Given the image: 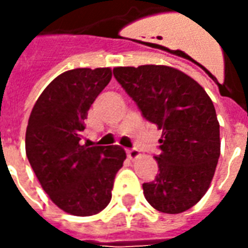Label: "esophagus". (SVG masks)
<instances>
[{
    "instance_id": "esophagus-1",
    "label": "esophagus",
    "mask_w": 248,
    "mask_h": 248,
    "mask_svg": "<svg viewBox=\"0 0 248 248\" xmlns=\"http://www.w3.org/2000/svg\"><path fill=\"white\" fill-rule=\"evenodd\" d=\"M126 154H127V156H129L131 161H135L137 158H140V153L137 149H130V150L126 151Z\"/></svg>"
}]
</instances>
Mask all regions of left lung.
<instances>
[{
  "mask_svg": "<svg viewBox=\"0 0 248 248\" xmlns=\"http://www.w3.org/2000/svg\"><path fill=\"white\" fill-rule=\"evenodd\" d=\"M113 73L142 115L162 130L161 154L154 156L159 172L142 186L147 202L166 214L191 208L208 190L220 155L211 98L171 66H119Z\"/></svg>",
  "mask_w": 248,
  "mask_h": 248,
  "instance_id": "1",
  "label": "left lung"
}]
</instances>
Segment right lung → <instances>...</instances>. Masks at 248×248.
I'll return each instance as SVG.
<instances>
[{
    "label": "right lung",
    "mask_w": 248,
    "mask_h": 248,
    "mask_svg": "<svg viewBox=\"0 0 248 248\" xmlns=\"http://www.w3.org/2000/svg\"><path fill=\"white\" fill-rule=\"evenodd\" d=\"M110 79V67L62 73L38 97L26 127L25 149L35 177L51 202L77 217L108 206L126 159L119 146L81 145L87 111Z\"/></svg>",
    "instance_id": "add662e5"
}]
</instances>
